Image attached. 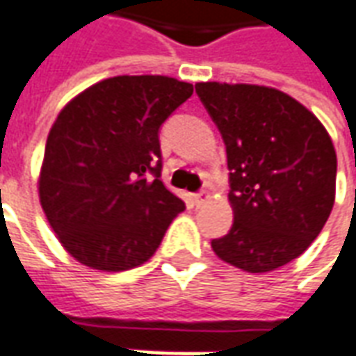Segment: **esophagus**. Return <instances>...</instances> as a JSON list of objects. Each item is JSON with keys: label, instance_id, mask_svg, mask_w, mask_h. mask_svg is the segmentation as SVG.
I'll return each mask as SVG.
<instances>
[{"label": "esophagus", "instance_id": "1", "mask_svg": "<svg viewBox=\"0 0 356 356\" xmlns=\"http://www.w3.org/2000/svg\"><path fill=\"white\" fill-rule=\"evenodd\" d=\"M208 194L206 193H200V194H194L193 196V202H194V206H202V204H206L208 202Z\"/></svg>", "mask_w": 356, "mask_h": 356}]
</instances>
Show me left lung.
Listing matches in <instances>:
<instances>
[{
    "mask_svg": "<svg viewBox=\"0 0 356 356\" xmlns=\"http://www.w3.org/2000/svg\"><path fill=\"white\" fill-rule=\"evenodd\" d=\"M231 170L234 223L211 240L219 259L252 275L305 252L336 200V148L311 110L284 91L254 83L200 81Z\"/></svg>",
    "mask_w": 356,
    "mask_h": 356,
    "instance_id": "left-lung-1",
    "label": "left lung"
}]
</instances>
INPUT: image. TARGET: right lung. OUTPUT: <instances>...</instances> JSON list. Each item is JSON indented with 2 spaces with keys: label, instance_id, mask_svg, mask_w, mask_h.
<instances>
[{
  "label": "right lung",
  "instance_id": "add662e5",
  "mask_svg": "<svg viewBox=\"0 0 356 356\" xmlns=\"http://www.w3.org/2000/svg\"><path fill=\"white\" fill-rule=\"evenodd\" d=\"M191 95L193 83L170 76H114L58 112L38 193L51 229L76 261L120 273L154 255L185 209L160 179L158 129Z\"/></svg>",
  "mask_w": 356,
  "mask_h": 356
}]
</instances>
